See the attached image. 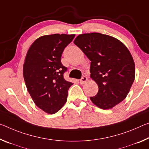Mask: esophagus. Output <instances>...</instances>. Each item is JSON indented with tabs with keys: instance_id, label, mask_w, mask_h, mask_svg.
Returning <instances> with one entry per match:
<instances>
[{
	"instance_id": "34e87169",
	"label": "esophagus",
	"mask_w": 149,
	"mask_h": 149,
	"mask_svg": "<svg viewBox=\"0 0 149 149\" xmlns=\"http://www.w3.org/2000/svg\"><path fill=\"white\" fill-rule=\"evenodd\" d=\"M87 81V77H86V76H83V77H81V79H80L79 83H80V84L83 85V84H86Z\"/></svg>"
}]
</instances>
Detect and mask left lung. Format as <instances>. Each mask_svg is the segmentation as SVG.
<instances>
[{
	"label": "left lung",
	"mask_w": 149,
	"mask_h": 149,
	"mask_svg": "<svg viewBox=\"0 0 149 149\" xmlns=\"http://www.w3.org/2000/svg\"><path fill=\"white\" fill-rule=\"evenodd\" d=\"M74 43L91 61V78L99 87L92 103L109 109L126 98L135 75V65L128 48L114 37L100 33L78 35Z\"/></svg>",
	"instance_id": "obj_1"
}]
</instances>
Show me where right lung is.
<instances>
[{
  "label": "right lung",
  "mask_w": 149,
  "mask_h": 149,
  "mask_svg": "<svg viewBox=\"0 0 149 149\" xmlns=\"http://www.w3.org/2000/svg\"><path fill=\"white\" fill-rule=\"evenodd\" d=\"M74 37L63 34L42 36L33 42L26 56L23 75L28 93L35 104L49 114L64 105L68 89L73 85L63 78L67 68L61 57Z\"/></svg>",
  "instance_id": "obj_1"
}]
</instances>
